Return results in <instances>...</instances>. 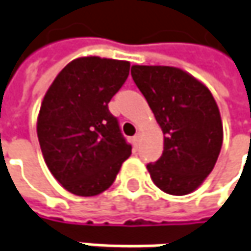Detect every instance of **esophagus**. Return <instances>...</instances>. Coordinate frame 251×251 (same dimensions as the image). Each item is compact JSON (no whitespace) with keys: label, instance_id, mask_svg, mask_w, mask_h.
Listing matches in <instances>:
<instances>
[{"label":"esophagus","instance_id":"34e87169","mask_svg":"<svg viewBox=\"0 0 251 251\" xmlns=\"http://www.w3.org/2000/svg\"><path fill=\"white\" fill-rule=\"evenodd\" d=\"M140 138H142V135H140V132H138V133H136V135L133 136V145H135V146H138V145H139Z\"/></svg>","mask_w":251,"mask_h":251}]
</instances>
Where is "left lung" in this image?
Masks as SVG:
<instances>
[{"label": "left lung", "instance_id": "left-lung-1", "mask_svg": "<svg viewBox=\"0 0 251 251\" xmlns=\"http://www.w3.org/2000/svg\"><path fill=\"white\" fill-rule=\"evenodd\" d=\"M132 78L163 132V153L146 168L153 183L173 196L196 190L213 170L223 124L212 92L180 68L133 65Z\"/></svg>", "mask_w": 251, "mask_h": 251}]
</instances>
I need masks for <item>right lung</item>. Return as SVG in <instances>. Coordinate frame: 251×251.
I'll return each mask as SVG.
<instances>
[{
  "label": "right lung",
  "mask_w": 251,
  "mask_h": 251,
  "mask_svg": "<svg viewBox=\"0 0 251 251\" xmlns=\"http://www.w3.org/2000/svg\"><path fill=\"white\" fill-rule=\"evenodd\" d=\"M129 68L127 61L76 58L42 99L37 133L44 160L62 187L76 196L105 192L132 153L108 108Z\"/></svg>",
  "instance_id": "obj_1"
}]
</instances>
